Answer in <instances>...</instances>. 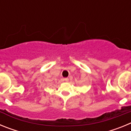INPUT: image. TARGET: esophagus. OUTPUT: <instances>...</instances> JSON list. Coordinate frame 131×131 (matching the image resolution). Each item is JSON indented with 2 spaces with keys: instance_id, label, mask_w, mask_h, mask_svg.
Listing matches in <instances>:
<instances>
[{
  "instance_id": "esophagus-1",
  "label": "esophagus",
  "mask_w": 131,
  "mask_h": 131,
  "mask_svg": "<svg viewBox=\"0 0 131 131\" xmlns=\"http://www.w3.org/2000/svg\"><path fill=\"white\" fill-rule=\"evenodd\" d=\"M64 81H66V82H68V81H69V79H68V78H65V79H64Z\"/></svg>"
}]
</instances>
